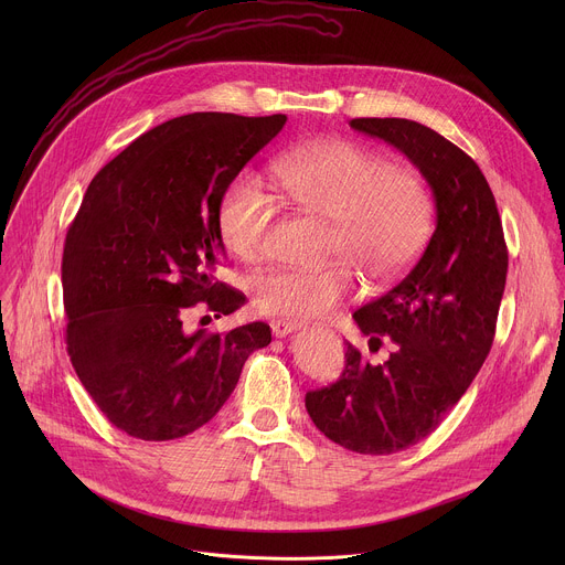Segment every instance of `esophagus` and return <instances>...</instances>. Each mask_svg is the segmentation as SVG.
<instances>
[{"label": "esophagus", "mask_w": 565, "mask_h": 565, "mask_svg": "<svg viewBox=\"0 0 565 565\" xmlns=\"http://www.w3.org/2000/svg\"><path fill=\"white\" fill-rule=\"evenodd\" d=\"M270 329H273V335H275V338H286V335H290L292 331L301 329V324H297V321H290V319H273V321H270Z\"/></svg>", "instance_id": "obj_1"}]
</instances>
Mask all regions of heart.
<instances>
[{"label":"heart","mask_w":565,"mask_h":565,"mask_svg":"<svg viewBox=\"0 0 565 565\" xmlns=\"http://www.w3.org/2000/svg\"><path fill=\"white\" fill-rule=\"evenodd\" d=\"M279 192L299 210L329 221L327 253L371 281L407 270L434 227V196L420 172L386 166L375 151L349 140L295 147L273 166ZM275 205L253 174H238L218 203V232L236 257L266 253ZM344 262L321 268H279L255 281V306L266 315L306 321L331 315L355 290Z\"/></svg>","instance_id":"heart-1"}]
</instances>
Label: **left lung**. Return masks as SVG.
Wrapping results in <instances>:
<instances>
[{"label": "left lung", "instance_id": "8db88e82", "mask_svg": "<svg viewBox=\"0 0 565 565\" xmlns=\"http://www.w3.org/2000/svg\"><path fill=\"white\" fill-rule=\"evenodd\" d=\"M355 131L405 153L431 188L436 230L423 257L382 297L355 310L369 351L347 342L338 382L306 393L315 427L344 449L384 456L427 438L486 362L508 277V246L480 168L438 131L405 118H353Z\"/></svg>", "mask_w": 565, "mask_h": 565}]
</instances>
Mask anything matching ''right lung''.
Instances as JSON below:
<instances>
[{"instance_id":"obj_1","label":"right lung","mask_w":565,"mask_h":565,"mask_svg":"<svg viewBox=\"0 0 565 565\" xmlns=\"http://www.w3.org/2000/svg\"><path fill=\"white\" fill-rule=\"evenodd\" d=\"M286 125L284 114H188L136 138L94 177L62 255L66 351L98 409L140 440L183 438L210 423L248 355L270 344L253 321L185 331L196 303L216 317L244 292L225 264L218 203Z\"/></svg>"}]
</instances>
